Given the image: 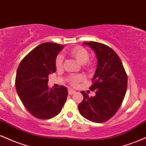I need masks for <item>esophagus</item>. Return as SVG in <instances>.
<instances>
[{
	"instance_id": "obj_1",
	"label": "esophagus",
	"mask_w": 146,
	"mask_h": 146,
	"mask_svg": "<svg viewBox=\"0 0 146 146\" xmlns=\"http://www.w3.org/2000/svg\"><path fill=\"white\" fill-rule=\"evenodd\" d=\"M68 95H73V94H74V93H75V91L72 89H68Z\"/></svg>"
}]
</instances>
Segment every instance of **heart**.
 Listing matches in <instances>:
<instances>
[{"mask_svg": "<svg viewBox=\"0 0 146 146\" xmlns=\"http://www.w3.org/2000/svg\"><path fill=\"white\" fill-rule=\"evenodd\" d=\"M70 55L74 58L78 62L83 64L85 66H90L92 63L91 61L88 60L89 58V53L86 48L82 46H75L72 48L70 51ZM63 56L59 54L56 57V66L57 68H61L63 65ZM84 80V76L83 75H71L68 78V81L72 86H78L79 82L83 81Z\"/></svg>", "mask_w": 146, "mask_h": 146, "instance_id": "1", "label": "heart"}]
</instances>
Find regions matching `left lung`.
Returning a JSON list of instances; mask_svg holds the SVG:
<instances>
[{
    "label": "left lung",
    "instance_id": "8db88e82",
    "mask_svg": "<svg viewBox=\"0 0 146 146\" xmlns=\"http://www.w3.org/2000/svg\"><path fill=\"white\" fill-rule=\"evenodd\" d=\"M98 58V66L90 90L95 97L81 91L84 99L78 105L80 114L95 123H103L113 117L121 106L127 89L128 77L119 57L107 45L89 42Z\"/></svg>",
    "mask_w": 146,
    "mask_h": 146
}]
</instances>
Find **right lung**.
Returning a JSON list of instances; mask_svg holds the SVG:
<instances>
[{"label":"right lung","mask_w":146,"mask_h":146,"mask_svg":"<svg viewBox=\"0 0 146 146\" xmlns=\"http://www.w3.org/2000/svg\"><path fill=\"white\" fill-rule=\"evenodd\" d=\"M63 46L44 42L23 58L16 73V91L27 110L33 117L48 119L62 108L68 95L67 88H49L48 75L56 71V58Z\"/></svg>","instance_id":"right-lung-1"}]
</instances>
